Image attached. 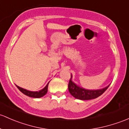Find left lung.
Here are the masks:
<instances>
[{
    "label": "left lung",
    "instance_id": "obj_1",
    "mask_svg": "<svg viewBox=\"0 0 129 129\" xmlns=\"http://www.w3.org/2000/svg\"><path fill=\"white\" fill-rule=\"evenodd\" d=\"M72 75L70 80H69L68 88L70 94L75 98L81 100H88L96 98L100 96H101L103 93L108 88L109 86H108L104 88L96 89V90H89L80 87V86L77 85L75 83L72 81Z\"/></svg>",
    "mask_w": 129,
    "mask_h": 129
}]
</instances>
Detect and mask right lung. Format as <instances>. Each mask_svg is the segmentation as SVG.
<instances>
[{"label": "right lung", "instance_id": "1", "mask_svg": "<svg viewBox=\"0 0 129 129\" xmlns=\"http://www.w3.org/2000/svg\"><path fill=\"white\" fill-rule=\"evenodd\" d=\"M48 83L47 84L46 86L43 89H41L39 91H31L26 90V89L22 88L20 87V86H17V87L18 88L19 90L21 92V93H23L25 95L28 96L29 97L31 98H38L43 97V96L45 95L47 92V88H48Z\"/></svg>", "mask_w": 129, "mask_h": 129}]
</instances>
